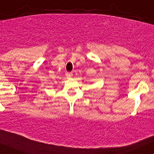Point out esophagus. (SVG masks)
<instances>
[{
	"instance_id": "34e87169",
	"label": "esophagus",
	"mask_w": 154,
	"mask_h": 154,
	"mask_svg": "<svg viewBox=\"0 0 154 154\" xmlns=\"http://www.w3.org/2000/svg\"><path fill=\"white\" fill-rule=\"evenodd\" d=\"M72 75H73V74L72 72H66V76L67 78H70V77H72Z\"/></svg>"
}]
</instances>
